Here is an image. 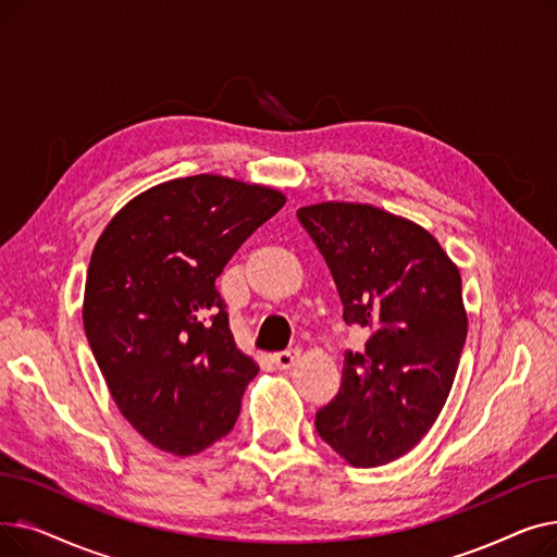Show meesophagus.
Wrapping results in <instances>:
<instances>
[{"mask_svg": "<svg viewBox=\"0 0 557 557\" xmlns=\"http://www.w3.org/2000/svg\"><path fill=\"white\" fill-rule=\"evenodd\" d=\"M298 359H300L298 349H288V352H280V355L273 357V361H275V366H277L280 370H290V368H294V366L298 363Z\"/></svg>", "mask_w": 557, "mask_h": 557, "instance_id": "esophagus-1", "label": "esophagus"}]
</instances>
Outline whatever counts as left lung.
<instances>
[{"label":"left lung","mask_w":557,"mask_h":557,"mask_svg":"<svg viewBox=\"0 0 557 557\" xmlns=\"http://www.w3.org/2000/svg\"><path fill=\"white\" fill-rule=\"evenodd\" d=\"M298 219L327 261L345 323L370 332L363 352H345L315 431L349 465H386L422 441L454 386L467 336L458 267L429 230L368 202H315Z\"/></svg>","instance_id":"8db88e82"}]
</instances>
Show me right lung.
I'll return each mask as SVG.
<instances>
[{
    "label": "right lung",
    "instance_id": "1",
    "mask_svg": "<svg viewBox=\"0 0 557 557\" xmlns=\"http://www.w3.org/2000/svg\"><path fill=\"white\" fill-rule=\"evenodd\" d=\"M286 196L214 173L141 191L92 250L83 327L108 391L160 451L194 456L237 422L259 366L234 343L214 286Z\"/></svg>",
    "mask_w": 557,
    "mask_h": 557
}]
</instances>
